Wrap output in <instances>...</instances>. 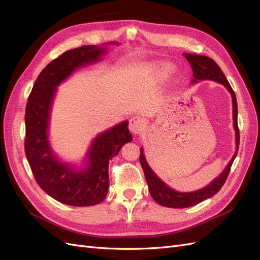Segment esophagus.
I'll return each mask as SVG.
<instances>
[{"mask_svg": "<svg viewBox=\"0 0 260 260\" xmlns=\"http://www.w3.org/2000/svg\"><path fill=\"white\" fill-rule=\"evenodd\" d=\"M129 128L133 135L136 136L141 135L145 128V121L142 117H139V116L132 117L129 122Z\"/></svg>", "mask_w": 260, "mask_h": 260, "instance_id": "1", "label": "esophagus"}]
</instances>
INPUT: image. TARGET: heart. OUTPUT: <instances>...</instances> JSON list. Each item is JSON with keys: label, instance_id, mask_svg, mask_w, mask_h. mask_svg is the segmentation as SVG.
Returning <instances> with one entry per match:
<instances>
[{"label": "heart", "instance_id": "obj_1", "mask_svg": "<svg viewBox=\"0 0 260 260\" xmlns=\"http://www.w3.org/2000/svg\"><path fill=\"white\" fill-rule=\"evenodd\" d=\"M175 72V65L170 64V62H164L155 68V75L160 80H165L169 78Z\"/></svg>", "mask_w": 260, "mask_h": 260}]
</instances>
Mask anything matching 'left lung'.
Instances as JSON below:
<instances>
[{"label":"left lung","instance_id":"obj_1","mask_svg":"<svg viewBox=\"0 0 260 260\" xmlns=\"http://www.w3.org/2000/svg\"><path fill=\"white\" fill-rule=\"evenodd\" d=\"M184 57L188 60L191 64L193 70V80L192 83H199L202 80H211L216 81L220 84L225 86V89L229 91L232 98V106H233V128L235 131V152L232 156L231 160L226 165V167L223 171L220 174L216 179H214L211 182L206 185L205 187H202L200 190H196L193 192H179L171 188L168 184H166L164 181L157 176L153 169L149 167V165L146 161L144 149L143 147L140 148V162L141 167L143 169L146 183L148 185L149 193H151L153 200L165 207L170 208H186L194 205H198L201 202L210 199L214 196L220 188L222 187L223 183L225 182L226 177L229 175L230 168L233 164V160L238 155V149L240 144V132L238 127V102L235 93L232 90L231 85L228 81L225 76L223 75L222 70L220 69L217 62L207 56L198 54H191V53H184Z\"/></svg>","mask_w":260,"mask_h":260}]
</instances>
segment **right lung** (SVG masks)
<instances>
[{
    "instance_id": "right-lung-1",
    "label": "right lung",
    "mask_w": 260,
    "mask_h": 260,
    "mask_svg": "<svg viewBox=\"0 0 260 260\" xmlns=\"http://www.w3.org/2000/svg\"><path fill=\"white\" fill-rule=\"evenodd\" d=\"M112 41L82 45L62 53L37 78L26 106L25 152L35 179L51 198L70 206H93L103 202L109 187L108 165L131 142L128 120L115 124L94 138L80 162L62 160L51 145L50 120L58 86L79 68L99 62Z\"/></svg>"
}]
</instances>
